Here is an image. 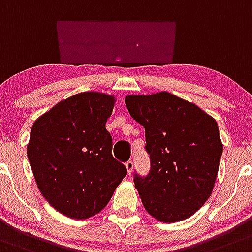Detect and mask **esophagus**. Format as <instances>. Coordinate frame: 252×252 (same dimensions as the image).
<instances>
[{
    "label": "esophagus",
    "instance_id": "esophagus-1",
    "mask_svg": "<svg viewBox=\"0 0 252 252\" xmlns=\"http://www.w3.org/2000/svg\"><path fill=\"white\" fill-rule=\"evenodd\" d=\"M126 171H128V174L130 176L131 172H133V168H134V163H133V160H128V162L126 163Z\"/></svg>",
    "mask_w": 252,
    "mask_h": 252
}]
</instances>
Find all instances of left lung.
Segmentation results:
<instances>
[{
  "label": "left lung",
  "mask_w": 252,
  "mask_h": 252,
  "mask_svg": "<svg viewBox=\"0 0 252 252\" xmlns=\"http://www.w3.org/2000/svg\"><path fill=\"white\" fill-rule=\"evenodd\" d=\"M126 108L146 130L147 177L134 183L151 216L171 223L188 219L210 198L222 154L219 126L193 103L167 92L128 95Z\"/></svg>",
  "instance_id": "obj_1"
}]
</instances>
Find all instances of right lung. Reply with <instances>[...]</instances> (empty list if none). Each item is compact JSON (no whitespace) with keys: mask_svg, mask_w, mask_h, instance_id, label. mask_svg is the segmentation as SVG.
Returning a JSON list of instances; mask_svg holds the SVG:
<instances>
[{"mask_svg":"<svg viewBox=\"0 0 252 252\" xmlns=\"http://www.w3.org/2000/svg\"><path fill=\"white\" fill-rule=\"evenodd\" d=\"M115 98L98 92L72 95L36 119L27 157L47 202L71 219H88L106 206L126 174L112 156L105 128Z\"/></svg>","mask_w":252,"mask_h":252,"instance_id":"right-lung-1","label":"right lung"}]
</instances>
